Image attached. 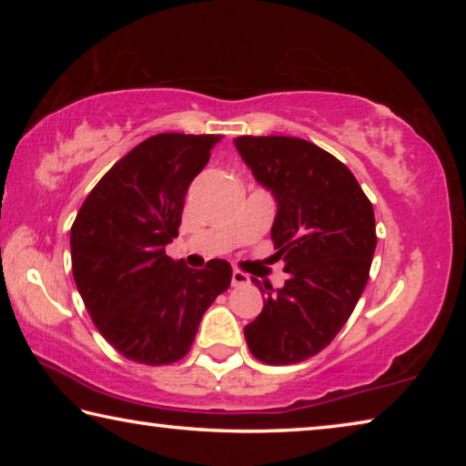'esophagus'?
I'll list each match as a JSON object with an SVG mask.
<instances>
[{
    "label": "esophagus",
    "mask_w": 466,
    "mask_h": 466,
    "mask_svg": "<svg viewBox=\"0 0 466 466\" xmlns=\"http://www.w3.org/2000/svg\"><path fill=\"white\" fill-rule=\"evenodd\" d=\"M250 283V278L244 271H238V269H234L232 271V286L234 288H240V286H248Z\"/></svg>",
    "instance_id": "34e87169"
}]
</instances>
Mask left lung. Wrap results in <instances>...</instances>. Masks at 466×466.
<instances>
[{
    "label": "left lung",
    "mask_w": 466,
    "mask_h": 466,
    "mask_svg": "<svg viewBox=\"0 0 466 466\" xmlns=\"http://www.w3.org/2000/svg\"><path fill=\"white\" fill-rule=\"evenodd\" d=\"M234 146L278 201L271 238L289 275L279 289L265 286L271 291L244 337L263 364H298L333 341L366 288L376 248L372 203L351 170L310 141L242 136Z\"/></svg>",
    "instance_id": "left-lung-1"
}]
</instances>
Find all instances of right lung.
Returning a JSON list of instances; mask_svg holds the SVG:
<instances>
[{
	"label": "right lung",
	"mask_w": 466,
	"mask_h": 466,
	"mask_svg": "<svg viewBox=\"0 0 466 466\" xmlns=\"http://www.w3.org/2000/svg\"><path fill=\"white\" fill-rule=\"evenodd\" d=\"M219 136L160 133L123 156L86 197L72 226L77 291L100 335L131 361L175 364L195 341L232 267L191 269L167 255L185 195Z\"/></svg>",
	"instance_id": "obj_1"
}]
</instances>
